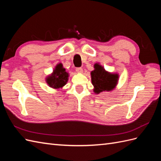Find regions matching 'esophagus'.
<instances>
[{
	"mask_svg": "<svg viewBox=\"0 0 161 161\" xmlns=\"http://www.w3.org/2000/svg\"><path fill=\"white\" fill-rule=\"evenodd\" d=\"M76 71L78 72V73H82V72H83V70H82V69L81 67H78L76 69Z\"/></svg>",
	"mask_w": 161,
	"mask_h": 161,
	"instance_id": "esophagus-1",
	"label": "esophagus"
}]
</instances>
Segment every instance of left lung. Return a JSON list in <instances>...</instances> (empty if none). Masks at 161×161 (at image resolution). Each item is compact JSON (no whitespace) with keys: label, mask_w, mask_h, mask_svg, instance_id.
I'll list each match as a JSON object with an SVG mask.
<instances>
[{"label":"left lung","mask_w":161,"mask_h":161,"mask_svg":"<svg viewBox=\"0 0 161 161\" xmlns=\"http://www.w3.org/2000/svg\"><path fill=\"white\" fill-rule=\"evenodd\" d=\"M94 68L95 70L91 72V75L95 93L99 94L103 91H110L114 89L118 82V75L111 74L105 71L103 67L99 64H95Z\"/></svg>","instance_id":"1"}]
</instances>
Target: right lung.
I'll return each instance as SVG.
<instances>
[{
  "label": "right lung",
  "mask_w": 161,
  "mask_h": 161,
  "mask_svg": "<svg viewBox=\"0 0 161 161\" xmlns=\"http://www.w3.org/2000/svg\"><path fill=\"white\" fill-rule=\"evenodd\" d=\"M65 70L62 64H58L53 70V74L46 79L47 83L52 88H62L66 84L69 79V74Z\"/></svg>",
  "instance_id": "obj_1"
}]
</instances>
